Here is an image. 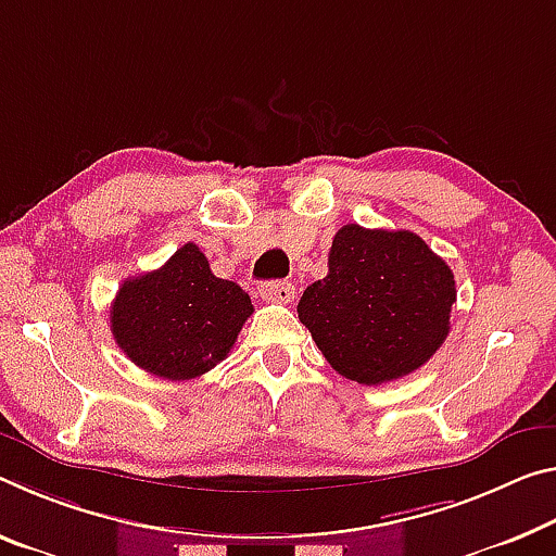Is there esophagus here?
I'll use <instances>...</instances> for the list:
<instances>
[{"label":"esophagus","mask_w":556,"mask_h":556,"mask_svg":"<svg viewBox=\"0 0 556 556\" xmlns=\"http://www.w3.org/2000/svg\"><path fill=\"white\" fill-rule=\"evenodd\" d=\"M294 294V285H289V281H264L260 285V296L271 304H289Z\"/></svg>","instance_id":"obj_1"}]
</instances>
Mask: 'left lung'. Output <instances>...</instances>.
Here are the masks:
<instances>
[{
	"mask_svg": "<svg viewBox=\"0 0 556 556\" xmlns=\"http://www.w3.org/2000/svg\"><path fill=\"white\" fill-rule=\"evenodd\" d=\"M455 296L451 267L416 232L343 225L329 275L306 287L296 312L333 371L381 386L443 346Z\"/></svg>",
	"mask_w": 556,
	"mask_h": 556,
	"instance_id": "obj_1",
	"label": "left lung"
}]
</instances>
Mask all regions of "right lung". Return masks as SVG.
<instances>
[{"label": "right lung", "instance_id": "add662e5", "mask_svg": "<svg viewBox=\"0 0 556 556\" xmlns=\"http://www.w3.org/2000/svg\"><path fill=\"white\" fill-rule=\"evenodd\" d=\"M252 302L210 271L198 244H182L161 269L126 279L111 304L113 339L143 371L190 381L230 354Z\"/></svg>", "mask_w": 556, "mask_h": 556}]
</instances>
